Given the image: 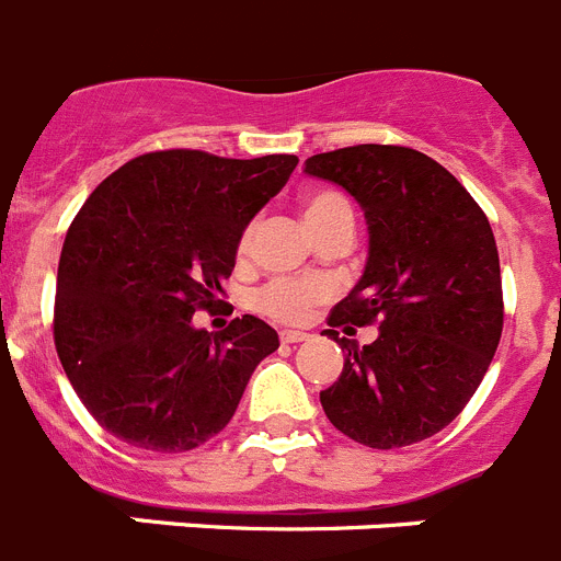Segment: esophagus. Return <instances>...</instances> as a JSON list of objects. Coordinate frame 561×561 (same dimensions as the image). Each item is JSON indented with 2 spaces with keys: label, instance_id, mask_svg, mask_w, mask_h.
Returning <instances> with one entry per match:
<instances>
[{
  "label": "esophagus",
  "instance_id": "esophagus-1",
  "mask_svg": "<svg viewBox=\"0 0 561 561\" xmlns=\"http://www.w3.org/2000/svg\"><path fill=\"white\" fill-rule=\"evenodd\" d=\"M306 340H309L306 331H280V342H286V345H295V342H306Z\"/></svg>",
  "mask_w": 561,
  "mask_h": 561
}]
</instances>
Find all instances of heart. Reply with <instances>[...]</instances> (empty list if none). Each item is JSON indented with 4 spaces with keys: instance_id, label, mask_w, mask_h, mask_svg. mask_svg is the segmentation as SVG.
<instances>
[{
    "instance_id": "heart-1",
    "label": "heart",
    "mask_w": 561,
    "mask_h": 561,
    "mask_svg": "<svg viewBox=\"0 0 561 561\" xmlns=\"http://www.w3.org/2000/svg\"><path fill=\"white\" fill-rule=\"evenodd\" d=\"M340 207H348V202L342 199L340 193H311L306 196L304 210L306 221H317L329 216V213L340 210ZM252 244V227H247L238 238V252H247ZM329 297V286L323 280H306V277H277L270 280L266 286L255 291V309L261 314H266L270 320L277 323H306L311 317V311L323 304Z\"/></svg>"
}]
</instances>
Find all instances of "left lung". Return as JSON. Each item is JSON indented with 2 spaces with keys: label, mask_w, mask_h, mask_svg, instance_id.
<instances>
[{
  "label": "left lung",
  "mask_w": 561,
  "mask_h": 561,
  "mask_svg": "<svg viewBox=\"0 0 561 561\" xmlns=\"http://www.w3.org/2000/svg\"><path fill=\"white\" fill-rule=\"evenodd\" d=\"M306 173L342 185L365 210V275L329 314L345 351L320 393L342 435L374 449L440 433L469 404L503 334V280L485 213L444 165L404 146L314 153ZM356 324H379L359 346Z\"/></svg>",
  "instance_id": "8db88e82"
}]
</instances>
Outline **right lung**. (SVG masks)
<instances>
[{
  "label": "right lung",
  "instance_id": "1",
  "mask_svg": "<svg viewBox=\"0 0 561 561\" xmlns=\"http://www.w3.org/2000/svg\"><path fill=\"white\" fill-rule=\"evenodd\" d=\"M297 165L295 153L227 160L140 153L92 191L64 238L53 336L78 399L114 438L187 453L230 424L275 329L244 314L193 329L221 304L238 238Z\"/></svg>",
  "mask_w": 561,
  "mask_h": 561
}]
</instances>
